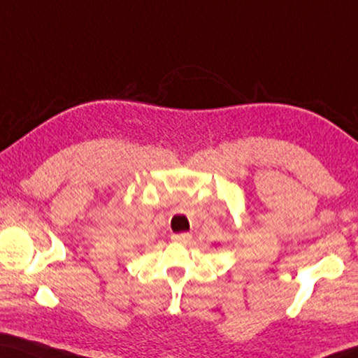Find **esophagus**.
<instances>
[{
  "label": "esophagus",
  "mask_w": 358,
  "mask_h": 358,
  "mask_svg": "<svg viewBox=\"0 0 358 358\" xmlns=\"http://www.w3.org/2000/svg\"><path fill=\"white\" fill-rule=\"evenodd\" d=\"M171 238H172V241H175V243L187 245V243H191L192 235L191 234H173Z\"/></svg>",
  "instance_id": "esophagus-1"
}]
</instances>
